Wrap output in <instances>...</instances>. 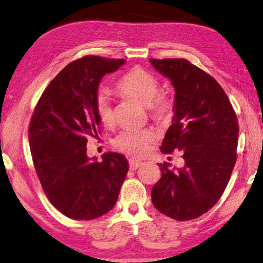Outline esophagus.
Segmentation results:
<instances>
[{"mask_svg":"<svg viewBox=\"0 0 263 263\" xmlns=\"http://www.w3.org/2000/svg\"><path fill=\"white\" fill-rule=\"evenodd\" d=\"M141 164L142 162L139 160H134V158H130V160H129V167H130V170H136Z\"/></svg>","mask_w":263,"mask_h":263,"instance_id":"esophagus-1","label":"esophagus"}]
</instances>
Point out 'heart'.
Returning <instances> with one entry per match:
<instances>
[{
	"label": "heart",
	"instance_id": "heart-1",
	"mask_svg": "<svg viewBox=\"0 0 263 263\" xmlns=\"http://www.w3.org/2000/svg\"><path fill=\"white\" fill-rule=\"evenodd\" d=\"M116 89L134 100L143 103L153 118L156 120L169 119L174 109V99L169 94L157 93L160 81L144 68L134 67L124 73L116 83ZM96 110L100 122L109 127L114 122L111 99L107 91H100L96 99ZM155 140V133L149 128H128L115 137L114 145L122 152L134 156H143Z\"/></svg>",
	"mask_w": 263,
	"mask_h": 263
}]
</instances>
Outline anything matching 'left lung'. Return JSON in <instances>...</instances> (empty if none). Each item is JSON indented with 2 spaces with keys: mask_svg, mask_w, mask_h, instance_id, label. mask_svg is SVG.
Listing matches in <instances>:
<instances>
[{
  "mask_svg": "<svg viewBox=\"0 0 263 263\" xmlns=\"http://www.w3.org/2000/svg\"><path fill=\"white\" fill-rule=\"evenodd\" d=\"M150 63L175 88L174 118L161 152L182 153L184 165L161 163L152 200L175 220H191L212 209L229 184L236 162L239 123L221 86L186 59Z\"/></svg>",
  "mask_w": 263,
  "mask_h": 263,
  "instance_id": "left-lung-1",
  "label": "left lung"
}]
</instances>
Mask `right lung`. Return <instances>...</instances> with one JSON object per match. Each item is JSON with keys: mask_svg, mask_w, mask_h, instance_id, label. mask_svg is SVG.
Returning a JSON list of instances; mask_svg holds the SVG:
<instances>
[{"mask_svg": "<svg viewBox=\"0 0 263 263\" xmlns=\"http://www.w3.org/2000/svg\"><path fill=\"white\" fill-rule=\"evenodd\" d=\"M124 59L86 55L68 64L43 92L29 127L34 169L47 199L76 220H92L114 208L128 172L121 154L87 156V139L100 127L99 84Z\"/></svg>", "mask_w": 263, "mask_h": 263, "instance_id": "obj_1", "label": "right lung"}]
</instances>
